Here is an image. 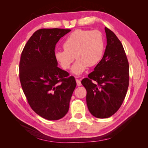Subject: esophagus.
<instances>
[{
  "label": "esophagus",
  "mask_w": 148,
  "mask_h": 148,
  "mask_svg": "<svg viewBox=\"0 0 148 148\" xmlns=\"http://www.w3.org/2000/svg\"><path fill=\"white\" fill-rule=\"evenodd\" d=\"M76 83H77V86H81V80L79 79H76Z\"/></svg>",
  "instance_id": "1"
}]
</instances>
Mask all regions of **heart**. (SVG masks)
I'll return each instance as SVG.
<instances>
[{"label":"heart","mask_w":148,"mask_h":148,"mask_svg":"<svg viewBox=\"0 0 148 148\" xmlns=\"http://www.w3.org/2000/svg\"><path fill=\"white\" fill-rule=\"evenodd\" d=\"M64 49L55 51V57L64 69L72 67L74 74L79 75L87 67L97 65L101 60L104 44L102 34L99 30L77 29L67 36L63 44Z\"/></svg>","instance_id":"b5f03b06"}]
</instances>
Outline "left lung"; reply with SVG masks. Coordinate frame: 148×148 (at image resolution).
<instances>
[{
	"label": "left lung",
	"instance_id": "obj_1",
	"mask_svg": "<svg viewBox=\"0 0 148 148\" xmlns=\"http://www.w3.org/2000/svg\"><path fill=\"white\" fill-rule=\"evenodd\" d=\"M107 46L101 60L81 81L86 90L89 111L98 118H107L118 111L129 84V65L120 40L105 27Z\"/></svg>",
	"mask_w": 148,
	"mask_h": 148
}]
</instances>
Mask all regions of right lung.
<instances>
[{
    "label": "right lung",
    "instance_id": "1",
    "mask_svg": "<svg viewBox=\"0 0 148 148\" xmlns=\"http://www.w3.org/2000/svg\"><path fill=\"white\" fill-rule=\"evenodd\" d=\"M70 29H42L30 37L22 51L19 71L28 103L37 114L58 120L67 114L76 82L57 67L55 49Z\"/></svg>",
    "mask_w": 148,
    "mask_h": 148
}]
</instances>
